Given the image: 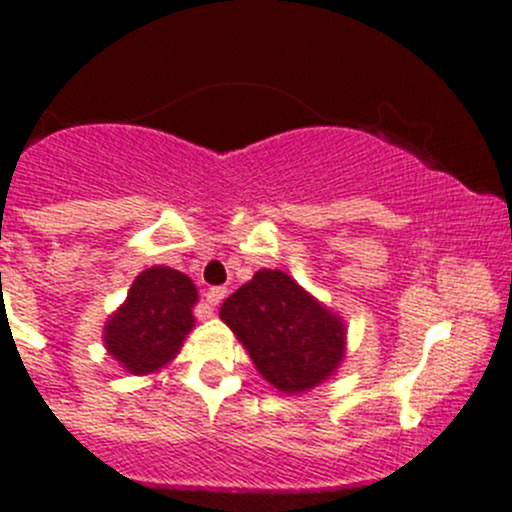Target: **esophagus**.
Returning <instances> with one entry per match:
<instances>
[{"instance_id": "obj_1", "label": "esophagus", "mask_w": 512, "mask_h": 512, "mask_svg": "<svg viewBox=\"0 0 512 512\" xmlns=\"http://www.w3.org/2000/svg\"><path fill=\"white\" fill-rule=\"evenodd\" d=\"M226 298V288H221V286H217V288H209L207 291V305H209V315H214V308H217V305L221 303V300Z\"/></svg>"}]
</instances>
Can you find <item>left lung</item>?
Masks as SVG:
<instances>
[{
	"mask_svg": "<svg viewBox=\"0 0 512 512\" xmlns=\"http://www.w3.org/2000/svg\"><path fill=\"white\" fill-rule=\"evenodd\" d=\"M219 315L249 352L258 374L291 397L323 384L345 360L342 315L283 271H256L224 300Z\"/></svg>",
	"mask_w": 512,
	"mask_h": 512,
	"instance_id": "left-lung-1",
	"label": "left lung"
}]
</instances>
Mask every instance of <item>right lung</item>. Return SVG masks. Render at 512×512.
I'll return each instance as SVG.
<instances>
[{
    "mask_svg": "<svg viewBox=\"0 0 512 512\" xmlns=\"http://www.w3.org/2000/svg\"><path fill=\"white\" fill-rule=\"evenodd\" d=\"M199 295L192 278L170 266L145 268L128 298L108 315L103 345L130 374H155L170 365L194 328Z\"/></svg>",
    "mask_w": 512,
    "mask_h": 512,
    "instance_id": "right-lung-1",
    "label": "right lung"
}]
</instances>
